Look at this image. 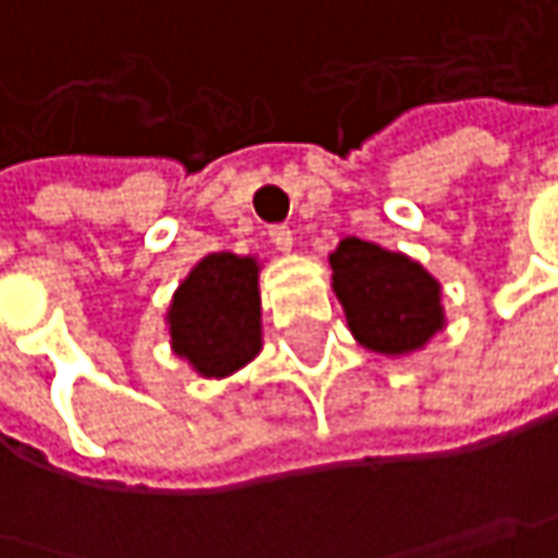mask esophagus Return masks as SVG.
Masks as SVG:
<instances>
[{"instance_id": "esophagus-1", "label": "esophagus", "mask_w": 558, "mask_h": 558, "mask_svg": "<svg viewBox=\"0 0 558 558\" xmlns=\"http://www.w3.org/2000/svg\"><path fill=\"white\" fill-rule=\"evenodd\" d=\"M271 243H275V248H280V252H290L293 248V230L290 227H271Z\"/></svg>"}]
</instances>
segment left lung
I'll return each instance as SVG.
<instances>
[{
    "mask_svg": "<svg viewBox=\"0 0 558 558\" xmlns=\"http://www.w3.org/2000/svg\"><path fill=\"white\" fill-rule=\"evenodd\" d=\"M328 265L347 328L366 350L408 356L445 328L442 283L404 252L347 236Z\"/></svg>",
    "mask_w": 558,
    "mask_h": 558,
    "instance_id": "8db88e82",
    "label": "left lung"
}]
</instances>
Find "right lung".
Instances as JSON below:
<instances>
[{
    "mask_svg": "<svg viewBox=\"0 0 558 558\" xmlns=\"http://www.w3.org/2000/svg\"><path fill=\"white\" fill-rule=\"evenodd\" d=\"M262 262L211 252L182 280L167 310L170 347L198 376L227 378L262 353Z\"/></svg>",
    "mask_w": 558,
    "mask_h": 558,
    "instance_id": "right-lung-1",
    "label": "right lung"
}]
</instances>
